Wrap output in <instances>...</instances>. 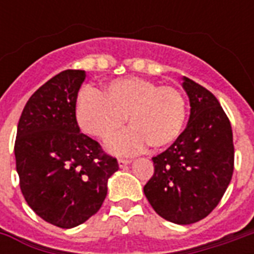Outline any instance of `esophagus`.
<instances>
[{"label":"esophagus","instance_id":"obj_1","mask_svg":"<svg viewBox=\"0 0 254 254\" xmlns=\"http://www.w3.org/2000/svg\"><path fill=\"white\" fill-rule=\"evenodd\" d=\"M132 163V160L129 159H118V165H120V167L121 169H124V167H127V165H130Z\"/></svg>","mask_w":254,"mask_h":254}]
</instances>
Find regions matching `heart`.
Returning <instances> with one entry per match:
<instances>
[{
    "instance_id": "obj_1",
    "label": "heart",
    "mask_w": 254,
    "mask_h": 254,
    "mask_svg": "<svg viewBox=\"0 0 254 254\" xmlns=\"http://www.w3.org/2000/svg\"><path fill=\"white\" fill-rule=\"evenodd\" d=\"M76 120L84 133L110 144L116 154H134L147 145L165 148L181 136L187 103L180 89L138 77L117 78L102 92L83 88L76 100Z\"/></svg>"
}]
</instances>
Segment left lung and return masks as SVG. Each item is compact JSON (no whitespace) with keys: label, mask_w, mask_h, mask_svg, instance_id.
<instances>
[{"label":"left lung","mask_w":254,"mask_h":254,"mask_svg":"<svg viewBox=\"0 0 254 254\" xmlns=\"http://www.w3.org/2000/svg\"><path fill=\"white\" fill-rule=\"evenodd\" d=\"M182 87L190 103L188 127L152 158L155 173L144 194L159 216L191 224L208 216L223 197L234 171V144L218 99L190 78H182Z\"/></svg>","instance_id":"8db88e82"}]
</instances>
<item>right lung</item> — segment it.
<instances>
[{"label":"right lung","mask_w":254,"mask_h":254,"mask_svg":"<svg viewBox=\"0 0 254 254\" xmlns=\"http://www.w3.org/2000/svg\"><path fill=\"white\" fill-rule=\"evenodd\" d=\"M84 70L58 73L32 94L14 143L20 189L31 209L47 223L72 229L99 211L116 158L80 133L76 120Z\"/></svg>","instance_id":"right-lung-1"}]
</instances>
